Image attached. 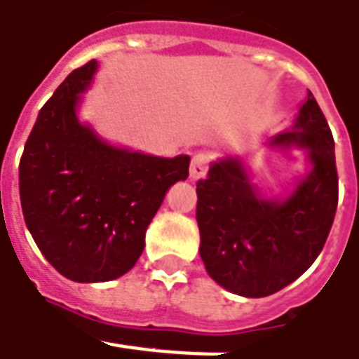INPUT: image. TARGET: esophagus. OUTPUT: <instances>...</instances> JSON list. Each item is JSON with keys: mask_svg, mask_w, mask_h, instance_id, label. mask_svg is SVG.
<instances>
[{"mask_svg": "<svg viewBox=\"0 0 359 359\" xmlns=\"http://www.w3.org/2000/svg\"><path fill=\"white\" fill-rule=\"evenodd\" d=\"M206 168H208V156L206 155H194L192 156L191 163V170H189V177H191L192 182L201 180L206 175Z\"/></svg>", "mask_w": 359, "mask_h": 359, "instance_id": "34e87169", "label": "esophagus"}]
</instances>
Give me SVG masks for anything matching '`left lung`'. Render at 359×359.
<instances>
[{
    "label": "left lung",
    "instance_id": "8db88e82",
    "mask_svg": "<svg viewBox=\"0 0 359 359\" xmlns=\"http://www.w3.org/2000/svg\"><path fill=\"white\" fill-rule=\"evenodd\" d=\"M266 147L304 155L306 170L284 194L256 187L241 155L212 161L196 184L204 268L218 286L244 298H264L300 278L322 252L338 206L334 139L310 91L290 129Z\"/></svg>",
    "mask_w": 359,
    "mask_h": 359
}]
</instances>
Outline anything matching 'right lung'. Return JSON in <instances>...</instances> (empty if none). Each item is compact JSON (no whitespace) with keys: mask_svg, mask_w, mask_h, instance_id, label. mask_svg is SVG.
Masks as SVG:
<instances>
[{"mask_svg":"<svg viewBox=\"0 0 359 359\" xmlns=\"http://www.w3.org/2000/svg\"><path fill=\"white\" fill-rule=\"evenodd\" d=\"M97 61L69 73L39 111L19 163L27 230L47 262L73 282L127 274L167 191L187 180L191 156H155L105 141L81 121Z\"/></svg>","mask_w":359,"mask_h":359,"instance_id":"1","label":"right lung"}]
</instances>
